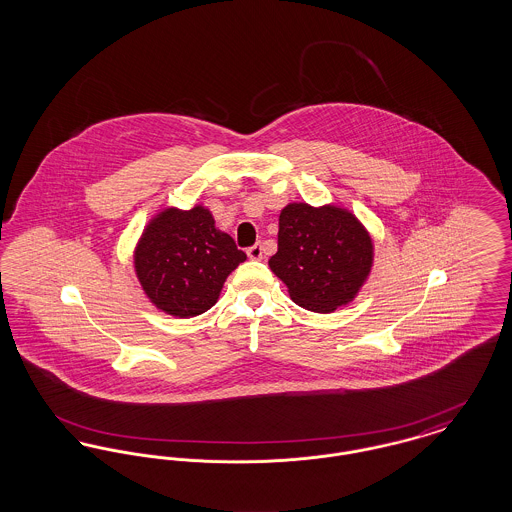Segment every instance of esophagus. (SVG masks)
I'll use <instances>...</instances> for the list:
<instances>
[{"mask_svg":"<svg viewBox=\"0 0 512 512\" xmlns=\"http://www.w3.org/2000/svg\"><path fill=\"white\" fill-rule=\"evenodd\" d=\"M247 257L253 259V261L263 259V247H261V244L251 245V247L247 249Z\"/></svg>","mask_w":512,"mask_h":512,"instance_id":"obj_1","label":"esophagus"}]
</instances>
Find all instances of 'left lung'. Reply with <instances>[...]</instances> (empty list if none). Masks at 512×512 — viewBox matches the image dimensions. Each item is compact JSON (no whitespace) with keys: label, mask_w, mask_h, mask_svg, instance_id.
I'll list each match as a JSON object with an SVG mask.
<instances>
[{"label":"left lung","mask_w":512,"mask_h":512,"mask_svg":"<svg viewBox=\"0 0 512 512\" xmlns=\"http://www.w3.org/2000/svg\"><path fill=\"white\" fill-rule=\"evenodd\" d=\"M372 257V240L349 211L290 203L280 213L278 251L268 265L288 286L293 303L332 313L359 293Z\"/></svg>","instance_id":"1"}]
</instances>
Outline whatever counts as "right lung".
<instances>
[{
    "label": "right lung",
    "instance_id": "right-lung-1",
    "mask_svg": "<svg viewBox=\"0 0 512 512\" xmlns=\"http://www.w3.org/2000/svg\"><path fill=\"white\" fill-rule=\"evenodd\" d=\"M245 253L217 230L209 209H165L147 224L136 253V276L151 303L178 318L197 317L219 299Z\"/></svg>",
    "mask_w": 512,
    "mask_h": 512
}]
</instances>
